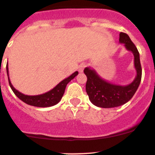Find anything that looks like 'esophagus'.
<instances>
[{
  "label": "esophagus",
  "instance_id": "1",
  "mask_svg": "<svg viewBox=\"0 0 155 155\" xmlns=\"http://www.w3.org/2000/svg\"><path fill=\"white\" fill-rule=\"evenodd\" d=\"M85 67H86V64H84V63H82V64H81L78 67L79 72L82 73V72H83V71H84V68H85Z\"/></svg>",
  "mask_w": 155,
  "mask_h": 155
}]
</instances>
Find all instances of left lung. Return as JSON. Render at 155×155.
I'll use <instances>...</instances> for the list:
<instances>
[{
    "label": "left lung",
    "mask_w": 155,
    "mask_h": 155,
    "mask_svg": "<svg viewBox=\"0 0 155 155\" xmlns=\"http://www.w3.org/2000/svg\"><path fill=\"white\" fill-rule=\"evenodd\" d=\"M120 42L124 43L126 49L134 54L137 76L130 84L124 86L117 85L102 79L94 70L90 68H84V73L87 76L86 92L91 103L98 107L114 108L127 103L134 96L141 81V65L136 46L129 35L124 32L120 33Z\"/></svg>",
    "instance_id": "left-lung-1"
}]
</instances>
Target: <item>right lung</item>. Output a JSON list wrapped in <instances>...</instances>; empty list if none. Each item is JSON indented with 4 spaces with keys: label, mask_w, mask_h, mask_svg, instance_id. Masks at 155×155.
Here are the masks:
<instances>
[{
    "label": "right lung",
    "mask_w": 155,
    "mask_h": 155,
    "mask_svg": "<svg viewBox=\"0 0 155 155\" xmlns=\"http://www.w3.org/2000/svg\"><path fill=\"white\" fill-rule=\"evenodd\" d=\"M6 69L9 84H10L11 88L13 91V92L15 94L16 96L19 99H21L22 102H24L25 103L32 105V106H36V107H50V106L57 105L61 101L63 95H64L67 84L78 74V72L75 71L74 73L72 74L71 76L60 82L55 87H53V89L44 93V94H38V95H27V94L21 93L13 87V85L11 83L10 79H9L8 64L6 66Z\"/></svg>",
    "instance_id": "right-lung-1"
}]
</instances>
